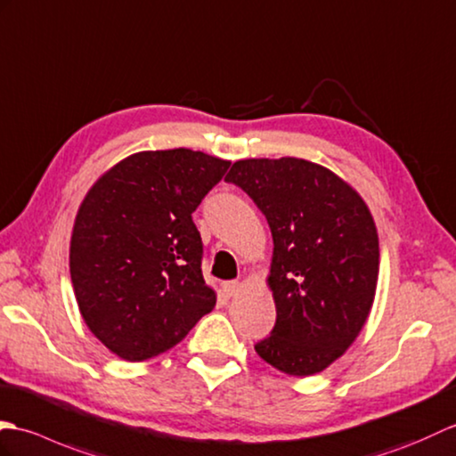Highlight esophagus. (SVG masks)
Listing matches in <instances>:
<instances>
[{"instance_id": "esophagus-1", "label": "esophagus", "mask_w": 456, "mask_h": 456, "mask_svg": "<svg viewBox=\"0 0 456 456\" xmlns=\"http://www.w3.org/2000/svg\"><path fill=\"white\" fill-rule=\"evenodd\" d=\"M222 290H224V295L228 298L232 297H238L240 290H241V285L238 281H228V282H222Z\"/></svg>"}]
</instances>
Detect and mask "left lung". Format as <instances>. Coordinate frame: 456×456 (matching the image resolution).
I'll return each instance as SVG.
<instances>
[{
    "mask_svg": "<svg viewBox=\"0 0 456 456\" xmlns=\"http://www.w3.org/2000/svg\"><path fill=\"white\" fill-rule=\"evenodd\" d=\"M224 181L254 199L273 236L277 322L257 355L290 377L322 372L357 339L377 292L379 234L367 202L300 158L240 159Z\"/></svg>",
    "mask_w": 456,
    "mask_h": 456,
    "instance_id": "left-lung-1",
    "label": "left lung"
}]
</instances>
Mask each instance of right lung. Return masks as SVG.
<instances>
[{
  "mask_svg": "<svg viewBox=\"0 0 456 456\" xmlns=\"http://www.w3.org/2000/svg\"><path fill=\"white\" fill-rule=\"evenodd\" d=\"M228 167L189 148L146 150L87 191L69 240V275L86 326L117 357L166 353L216 306L191 215Z\"/></svg>",
  "mask_w": 456,
  "mask_h": 456,
  "instance_id": "1",
  "label": "right lung"
}]
</instances>
